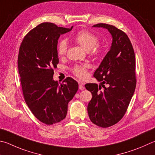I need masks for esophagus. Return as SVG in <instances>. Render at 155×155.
<instances>
[{
    "mask_svg": "<svg viewBox=\"0 0 155 155\" xmlns=\"http://www.w3.org/2000/svg\"><path fill=\"white\" fill-rule=\"evenodd\" d=\"M78 85H79V87H78V88H79L80 90L85 89V87L83 86V82H81V81H79V82H78Z\"/></svg>",
    "mask_w": 155,
    "mask_h": 155,
    "instance_id": "obj_1",
    "label": "esophagus"
}]
</instances>
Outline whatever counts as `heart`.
<instances>
[{
  "instance_id": "heart-1",
  "label": "heart",
  "mask_w": 155,
  "mask_h": 155,
  "mask_svg": "<svg viewBox=\"0 0 155 155\" xmlns=\"http://www.w3.org/2000/svg\"><path fill=\"white\" fill-rule=\"evenodd\" d=\"M74 41L84 49L87 51L89 54L94 57L102 54L104 48L103 46L99 43V36L89 30H84L78 32L74 36ZM68 45L66 39H61L57 45V53L60 57H63L67 53ZM89 65L86 64H74L71 68L72 72L76 77L83 78L86 77Z\"/></svg>"
}]
</instances>
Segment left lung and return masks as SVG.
<instances>
[{
  "instance_id": "1",
  "label": "left lung",
  "mask_w": 155,
  "mask_h": 155,
  "mask_svg": "<svg viewBox=\"0 0 155 155\" xmlns=\"http://www.w3.org/2000/svg\"><path fill=\"white\" fill-rule=\"evenodd\" d=\"M94 27L108 29L112 36L111 48L94 74L102 86L85 85L92 94L87 106L89 119L95 125L106 128L120 121L127 110L136 87V59L131 41L123 30L103 23Z\"/></svg>"
}]
</instances>
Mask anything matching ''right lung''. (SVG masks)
<instances>
[{
    "mask_svg": "<svg viewBox=\"0 0 155 155\" xmlns=\"http://www.w3.org/2000/svg\"><path fill=\"white\" fill-rule=\"evenodd\" d=\"M72 28L44 22L31 30L19 47L18 64L25 102L34 116L46 125L66 117L68 102L78 89L71 77L61 84L53 79V69L59 63L58 40Z\"/></svg>",
    "mask_w": 155,
    "mask_h": 155,
    "instance_id": "right-lung-1",
    "label": "right lung"
}]
</instances>
